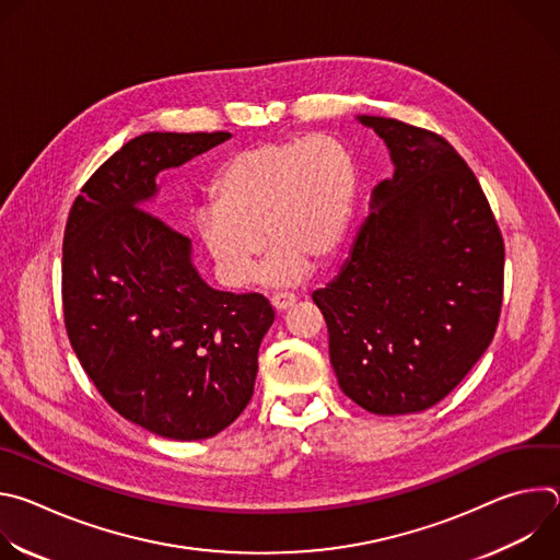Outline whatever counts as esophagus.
Wrapping results in <instances>:
<instances>
[{
    "mask_svg": "<svg viewBox=\"0 0 560 560\" xmlns=\"http://www.w3.org/2000/svg\"><path fill=\"white\" fill-rule=\"evenodd\" d=\"M270 301H272L275 310L283 312V310H288V307H292V305L296 303V296H294V294H288V292H279V294H272Z\"/></svg>",
    "mask_w": 560,
    "mask_h": 560,
    "instance_id": "1",
    "label": "esophagus"
}]
</instances>
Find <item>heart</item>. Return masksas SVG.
<instances>
[{"label": "heart", "instance_id": "1", "mask_svg": "<svg viewBox=\"0 0 560 560\" xmlns=\"http://www.w3.org/2000/svg\"><path fill=\"white\" fill-rule=\"evenodd\" d=\"M210 192L212 203L197 212V230L221 281L253 285L268 238L266 281L290 285L314 259L324 264L341 246L357 168L348 148L330 135L268 141L225 162Z\"/></svg>", "mask_w": 560, "mask_h": 560}]
</instances>
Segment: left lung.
I'll return each instance as SVG.
<instances>
[{"label": "left lung", "instance_id": "8db88e82", "mask_svg": "<svg viewBox=\"0 0 560 560\" xmlns=\"http://www.w3.org/2000/svg\"><path fill=\"white\" fill-rule=\"evenodd\" d=\"M394 175L372 192L339 277L312 292L346 396L372 415L436 406L483 357L503 303V236L463 156L436 132L357 117Z\"/></svg>", "mask_w": 560, "mask_h": 560}]
</instances>
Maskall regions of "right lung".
Segmentation results:
<instances>
[{
  "instance_id": "obj_1",
  "label": "right lung",
  "mask_w": 560,
  "mask_h": 560,
  "mask_svg": "<svg viewBox=\"0 0 560 560\" xmlns=\"http://www.w3.org/2000/svg\"><path fill=\"white\" fill-rule=\"evenodd\" d=\"M230 132H145L84 184L63 232L70 346L124 419L175 441L210 439L246 410L275 322L264 294L210 288L190 238L143 210L156 175Z\"/></svg>"
}]
</instances>
